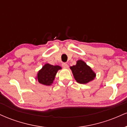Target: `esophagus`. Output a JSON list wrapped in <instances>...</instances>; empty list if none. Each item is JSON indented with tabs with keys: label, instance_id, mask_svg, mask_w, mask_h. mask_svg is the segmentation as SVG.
<instances>
[{
	"label": "esophagus",
	"instance_id": "obj_1",
	"mask_svg": "<svg viewBox=\"0 0 127 127\" xmlns=\"http://www.w3.org/2000/svg\"><path fill=\"white\" fill-rule=\"evenodd\" d=\"M62 66L63 67H64V68H68V65L67 64L65 63H63L62 64Z\"/></svg>",
	"mask_w": 127,
	"mask_h": 127
}]
</instances>
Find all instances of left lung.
I'll return each instance as SVG.
<instances>
[{"label": "left lung", "instance_id": "1", "mask_svg": "<svg viewBox=\"0 0 127 127\" xmlns=\"http://www.w3.org/2000/svg\"><path fill=\"white\" fill-rule=\"evenodd\" d=\"M70 68L74 78L79 84H87L93 81L96 76L95 73L82 60H79L76 62V65L71 66Z\"/></svg>", "mask_w": 127, "mask_h": 127}]
</instances>
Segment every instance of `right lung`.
Segmentation results:
<instances>
[{
	"mask_svg": "<svg viewBox=\"0 0 127 127\" xmlns=\"http://www.w3.org/2000/svg\"><path fill=\"white\" fill-rule=\"evenodd\" d=\"M60 69H62V67L59 65L45 64L41 69L38 71L36 80L42 85H51L54 81L57 73Z\"/></svg>",
	"mask_w": 127,
	"mask_h": 127,
	"instance_id": "right-lung-1",
	"label": "right lung"
}]
</instances>
